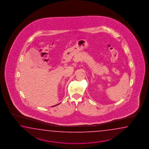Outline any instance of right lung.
Wrapping results in <instances>:
<instances>
[{"instance_id":"1","label":"right lung","mask_w":149,"mask_h":149,"mask_svg":"<svg viewBox=\"0 0 149 149\" xmlns=\"http://www.w3.org/2000/svg\"><path fill=\"white\" fill-rule=\"evenodd\" d=\"M58 105V104L57 105H54V106H53V107H55V106H56V105Z\"/></svg>"}]
</instances>
